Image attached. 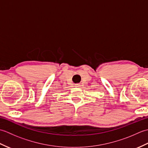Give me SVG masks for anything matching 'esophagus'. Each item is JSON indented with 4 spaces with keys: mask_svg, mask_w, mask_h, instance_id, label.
Here are the masks:
<instances>
[{
    "mask_svg": "<svg viewBox=\"0 0 148 148\" xmlns=\"http://www.w3.org/2000/svg\"><path fill=\"white\" fill-rule=\"evenodd\" d=\"M75 86H76V87H79V86H79V84H76V85H75Z\"/></svg>",
    "mask_w": 148,
    "mask_h": 148,
    "instance_id": "1",
    "label": "esophagus"
}]
</instances>
